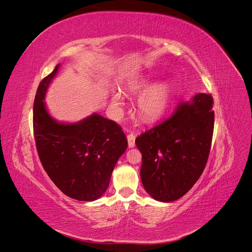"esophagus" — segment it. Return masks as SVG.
<instances>
[{
  "label": "esophagus",
  "mask_w": 252,
  "mask_h": 252,
  "mask_svg": "<svg viewBox=\"0 0 252 252\" xmlns=\"http://www.w3.org/2000/svg\"><path fill=\"white\" fill-rule=\"evenodd\" d=\"M127 140H128L129 148H133L134 145H135V135L133 133H129L127 135Z\"/></svg>",
  "instance_id": "34e87169"
}]
</instances>
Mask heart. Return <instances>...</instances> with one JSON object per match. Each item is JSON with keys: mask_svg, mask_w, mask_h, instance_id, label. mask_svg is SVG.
I'll return each mask as SVG.
<instances>
[{"mask_svg": "<svg viewBox=\"0 0 252 252\" xmlns=\"http://www.w3.org/2000/svg\"><path fill=\"white\" fill-rule=\"evenodd\" d=\"M152 81L148 75H135L130 78L126 83L125 89L128 93L143 92L136 102V109L140 117L147 122L156 121L161 118L170 106L173 90L168 83H158L150 88ZM111 103L114 107H120L122 100L119 94H114L111 96Z\"/></svg>", "mask_w": 252, "mask_h": 252, "instance_id": "obj_1", "label": "heart"}]
</instances>
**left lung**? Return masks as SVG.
<instances>
[{
    "instance_id": "8db88e82",
    "label": "left lung",
    "mask_w": 252,
    "mask_h": 252,
    "mask_svg": "<svg viewBox=\"0 0 252 252\" xmlns=\"http://www.w3.org/2000/svg\"><path fill=\"white\" fill-rule=\"evenodd\" d=\"M210 94H196L170 118L135 139L142 154L141 180L159 202L186 194L207 163L215 125Z\"/></svg>"
}]
</instances>
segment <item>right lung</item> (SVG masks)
<instances>
[{
    "mask_svg": "<svg viewBox=\"0 0 252 252\" xmlns=\"http://www.w3.org/2000/svg\"><path fill=\"white\" fill-rule=\"evenodd\" d=\"M60 64L37 88L33 103V132L41 163L48 177L67 196L91 202L109 186L111 173L128 143L122 128L98 113L75 123L53 119L45 95Z\"/></svg>",
    "mask_w": 252,
    "mask_h": 252,
    "instance_id": "right-lung-1",
    "label": "right lung"
}]
</instances>
